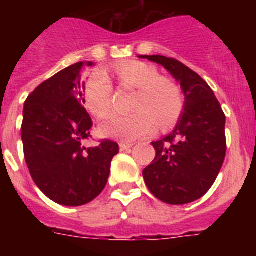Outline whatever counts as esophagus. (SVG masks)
I'll list each match as a JSON object with an SVG mask.
<instances>
[{"instance_id":"obj_1","label":"esophagus","mask_w":256,"mask_h":256,"mask_svg":"<svg viewBox=\"0 0 256 256\" xmlns=\"http://www.w3.org/2000/svg\"><path fill=\"white\" fill-rule=\"evenodd\" d=\"M133 144H130H130H128V142H122V144H119V148H120V151H128L130 148H132Z\"/></svg>"}]
</instances>
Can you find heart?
Returning a JSON list of instances; mask_svg holds the SVG:
<instances>
[{"label": "heart", "instance_id": "obj_1", "mask_svg": "<svg viewBox=\"0 0 256 256\" xmlns=\"http://www.w3.org/2000/svg\"><path fill=\"white\" fill-rule=\"evenodd\" d=\"M118 80L124 87L136 91L132 115L110 114L98 124L104 137L133 141L148 134L155 126H169L177 120L183 108L182 94L177 86L159 78L158 70L141 61H128L115 68ZM112 87L108 74L96 70L84 84L86 106L94 116L101 118L112 104Z\"/></svg>", "mask_w": 256, "mask_h": 256}]
</instances>
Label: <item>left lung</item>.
<instances>
[{"label": "left lung", "mask_w": 256, "mask_h": 256, "mask_svg": "<svg viewBox=\"0 0 256 256\" xmlns=\"http://www.w3.org/2000/svg\"><path fill=\"white\" fill-rule=\"evenodd\" d=\"M162 65L180 84L184 104L173 132L151 142L155 159L144 180L155 198L170 205L202 198L218 177L226 158V115L204 79L176 58L140 55Z\"/></svg>", "instance_id": "8db88e82"}]
</instances>
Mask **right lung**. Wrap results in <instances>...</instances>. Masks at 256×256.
<instances>
[{"mask_svg":"<svg viewBox=\"0 0 256 256\" xmlns=\"http://www.w3.org/2000/svg\"><path fill=\"white\" fill-rule=\"evenodd\" d=\"M84 66L94 62L79 61L40 83L22 110V140L32 178L47 198L65 206H80L100 195L119 152L108 140L83 146L92 126L83 108Z\"/></svg>","mask_w":256,"mask_h":256,"instance_id":"add662e5","label":"right lung"}]
</instances>
